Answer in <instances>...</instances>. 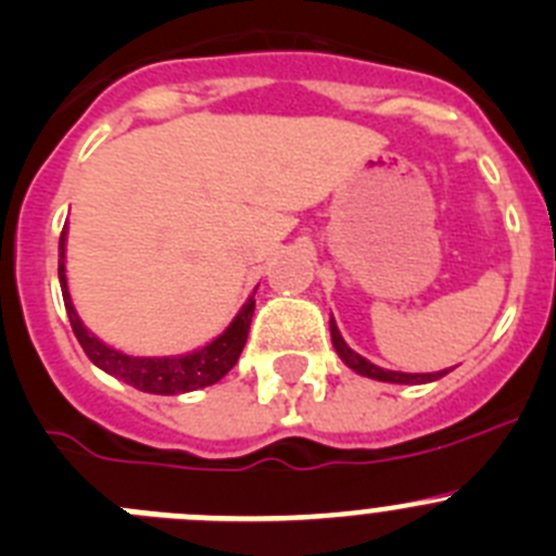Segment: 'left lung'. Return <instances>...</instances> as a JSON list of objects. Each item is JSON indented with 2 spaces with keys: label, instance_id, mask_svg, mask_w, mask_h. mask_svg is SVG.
<instances>
[{
  "label": "left lung",
  "instance_id": "obj_1",
  "mask_svg": "<svg viewBox=\"0 0 556 556\" xmlns=\"http://www.w3.org/2000/svg\"><path fill=\"white\" fill-rule=\"evenodd\" d=\"M331 326V342H334V351L340 354V359L345 362V365L351 367V370H356L359 376H367V378H376V381H389V383H428V381H435V378L447 376V370H439V372H397V370H383V367H376L372 362H367L365 356H359L356 351H351L349 345H345V340H342L340 329H337L334 318L329 320Z\"/></svg>",
  "mask_w": 556,
  "mask_h": 556
}]
</instances>
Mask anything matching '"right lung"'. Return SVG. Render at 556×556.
Here are the masks:
<instances>
[{
	"mask_svg": "<svg viewBox=\"0 0 556 556\" xmlns=\"http://www.w3.org/2000/svg\"><path fill=\"white\" fill-rule=\"evenodd\" d=\"M60 288L62 299H65L67 320L74 329L76 340L90 356L92 365L101 367L109 376L121 378V381L131 383L134 389H142L150 395H180V392H194V389L211 387L219 378H225L232 370V365L241 356L243 345H247L249 324H252L254 313V295H249V302L243 304L241 313L236 315L230 326L216 337L214 342H207L205 349L194 351L186 356H126L121 351L109 349L98 340L96 334L85 329V324L76 315L74 304H71V293H67L65 279V230L60 236Z\"/></svg>",
	"mask_w": 556,
	"mask_h": 556,
	"instance_id": "1",
	"label": "right lung"
}]
</instances>
